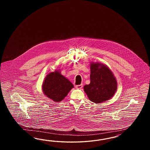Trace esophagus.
<instances>
[{
    "label": "esophagus",
    "instance_id": "1",
    "mask_svg": "<svg viewBox=\"0 0 150 150\" xmlns=\"http://www.w3.org/2000/svg\"><path fill=\"white\" fill-rule=\"evenodd\" d=\"M75 87H76V88H77V89H80V88H81L82 87V84L76 85V86H75Z\"/></svg>",
    "mask_w": 150,
    "mask_h": 150
}]
</instances>
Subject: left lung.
I'll return each mask as SVG.
<instances>
[{"label": "left lung", "instance_id": "left-lung-1", "mask_svg": "<svg viewBox=\"0 0 150 150\" xmlns=\"http://www.w3.org/2000/svg\"><path fill=\"white\" fill-rule=\"evenodd\" d=\"M90 83L83 87L89 100L100 103L110 99L117 89V81L112 71L104 64H90Z\"/></svg>", "mask_w": 150, "mask_h": 150}]
</instances>
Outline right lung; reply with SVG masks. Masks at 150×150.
I'll use <instances>...</instances> for the list:
<instances>
[{"instance_id":"obj_1","label":"right lung","mask_w":150,"mask_h":150,"mask_svg":"<svg viewBox=\"0 0 150 150\" xmlns=\"http://www.w3.org/2000/svg\"><path fill=\"white\" fill-rule=\"evenodd\" d=\"M73 87V83L67 78L62 75L59 70H55L46 76L42 84V91L47 97L58 102L68 95Z\"/></svg>"}]
</instances>
